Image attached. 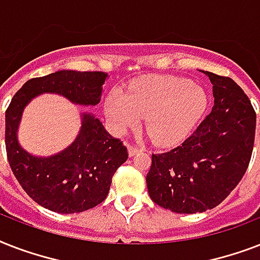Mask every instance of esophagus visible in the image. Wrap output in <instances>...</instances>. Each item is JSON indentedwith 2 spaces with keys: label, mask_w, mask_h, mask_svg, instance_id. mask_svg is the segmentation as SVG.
<instances>
[{
  "label": "esophagus",
  "mask_w": 260,
  "mask_h": 260,
  "mask_svg": "<svg viewBox=\"0 0 260 260\" xmlns=\"http://www.w3.org/2000/svg\"><path fill=\"white\" fill-rule=\"evenodd\" d=\"M139 151H142V148H139V147H134V146H128V154H129V156H134V155H136Z\"/></svg>",
  "instance_id": "esophagus-1"
}]
</instances>
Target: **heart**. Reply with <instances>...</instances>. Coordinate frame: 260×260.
I'll return each mask as SVG.
<instances>
[{
  "label": "heart",
  "instance_id": "heart-1",
  "mask_svg": "<svg viewBox=\"0 0 260 260\" xmlns=\"http://www.w3.org/2000/svg\"><path fill=\"white\" fill-rule=\"evenodd\" d=\"M208 106L206 91L187 79L154 77L110 94L106 116L117 132H125L146 118L144 126L152 142L171 146L185 140Z\"/></svg>",
  "mask_w": 260,
  "mask_h": 260
}]
</instances>
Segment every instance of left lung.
<instances>
[{
	"instance_id": "1",
	"label": "left lung",
	"mask_w": 260,
	"mask_h": 260,
	"mask_svg": "<svg viewBox=\"0 0 260 260\" xmlns=\"http://www.w3.org/2000/svg\"><path fill=\"white\" fill-rule=\"evenodd\" d=\"M214 105L197 129L169 152L152 154L147 174L151 200L175 213H201L221 204L246 173L254 148L256 114L242 87L202 71Z\"/></svg>"
}]
</instances>
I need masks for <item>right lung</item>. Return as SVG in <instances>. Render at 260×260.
Listing matches in <instances>:
<instances>
[{
  "mask_svg": "<svg viewBox=\"0 0 260 260\" xmlns=\"http://www.w3.org/2000/svg\"><path fill=\"white\" fill-rule=\"evenodd\" d=\"M106 77L101 71L60 70L29 79L6 109L5 146L10 169L25 193L52 212L79 213L101 204L109 193L112 177L128 159V151L94 114L85 112L81 113L78 136L70 146L51 156H35L17 139L24 108L43 93L60 94L77 105H97Z\"/></svg>",
  "mask_w": 260,
  "mask_h": 260,
  "instance_id": "obj_1",
  "label": "right lung"
}]
</instances>
